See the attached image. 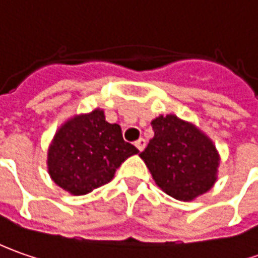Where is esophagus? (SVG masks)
Returning a JSON list of instances; mask_svg holds the SVG:
<instances>
[{
    "label": "esophagus",
    "instance_id": "esophagus-1",
    "mask_svg": "<svg viewBox=\"0 0 258 258\" xmlns=\"http://www.w3.org/2000/svg\"><path fill=\"white\" fill-rule=\"evenodd\" d=\"M136 147H137L140 151H143L146 148V140L144 138H138L137 141H136Z\"/></svg>",
    "mask_w": 258,
    "mask_h": 258
}]
</instances>
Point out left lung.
I'll return each mask as SVG.
<instances>
[{"label":"left lung","mask_w":258,"mask_h":258,"mask_svg":"<svg viewBox=\"0 0 258 258\" xmlns=\"http://www.w3.org/2000/svg\"><path fill=\"white\" fill-rule=\"evenodd\" d=\"M154 137L140 154L165 194L191 201L217 181L220 154L213 140L192 122L174 114L151 121Z\"/></svg>","instance_id":"1"}]
</instances>
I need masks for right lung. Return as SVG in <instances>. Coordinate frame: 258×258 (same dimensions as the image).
<instances>
[{
  "label": "right lung",
  "instance_id": "1",
  "mask_svg": "<svg viewBox=\"0 0 258 258\" xmlns=\"http://www.w3.org/2000/svg\"><path fill=\"white\" fill-rule=\"evenodd\" d=\"M125 143L118 124L105 121L104 110L68 118L52 138L47 154L51 180L73 196H84L114 178L128 157L137 154Z\"/></svg>",
  "mask_w": 258,
  "mask_h": 258
}]
</instances>
